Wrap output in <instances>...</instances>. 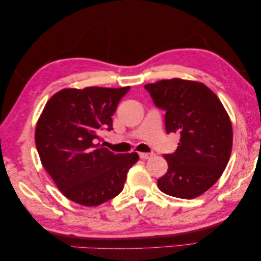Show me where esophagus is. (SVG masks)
I'll return each mask as SVG.
<instances>
[{
    "label": "esophagus",
    "instance_id": "1",
    "mask_svg": "<svg viewBox=\"0 0 261 261\" xmlns=\"http://www.w3.org/2000/svg\"><path fill=\"white\" fill-rule=\"evenodd\" d=\"M139 156H140V159H142V160H148V159L153 158V154H150V153H140Z\"/></svg>",
    "mask_w": 261,
    "mask_h": 261
}]
</instances>
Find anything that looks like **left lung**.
<instances>
[{
  "instance_id": "1",
  "label": "left lung",
  "mask_w": 261,
  "mask_h": 261,
  "mask_svg": "<svg viewBox=\"0 0 261 261\" xmlns=\"http://www.w3.org/2000/svg\"><path fill=\"white\" fill-rule=\"evenodd\" d=\"M155 105L166 111L167 133H179L174 154L164 155L168 171L158 179L164 194L191 199L207 191L225 170L232 150L231 119L203 83L181 78L147 84Z\"/></svg>"
}]
</instances>
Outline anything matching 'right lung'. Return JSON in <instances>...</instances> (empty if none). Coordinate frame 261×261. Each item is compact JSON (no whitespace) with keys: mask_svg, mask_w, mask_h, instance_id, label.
Listing matches in <instances>:
<instances>
[{"mask_svg":"<svg viewBox=\"0 0 261 261\" xmlns=\"http://www.w3.org/2000/svg\"><path fill=\"white\" fill-rule=\"evenodd\" d=\"M130 87L63 89L47 100L35 130L42 166L66 198L97 206L122 191L138 153L114 154L95 143L113 129L112 115Z\"/></svg>","mask_w":261,"mask_h":261,"instance_id":"1","label":"right lung"}]
</instances>
